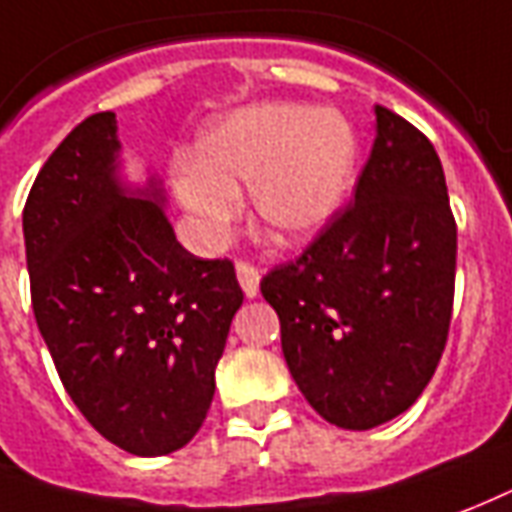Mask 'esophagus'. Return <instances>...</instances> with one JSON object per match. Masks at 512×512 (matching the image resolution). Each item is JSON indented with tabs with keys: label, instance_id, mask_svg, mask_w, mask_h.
<instances>
[{
	"label": "esophagus",
	"instance_id": "1",
	"mask_svg": "<svg viewBox=\"0 0 512 512\" xmlns=\"http://www.w3.org/2000/svg\"><path fill=\"white\" fill-rule=\"evenodd\" d=\"M237 278H240L242 292L248 294V297H256V294H259L261 272L259 267H253L251 261H237Z\"/></svg>",
	"mask_w": 512,
	"mask_h": 512
}]
</instances>
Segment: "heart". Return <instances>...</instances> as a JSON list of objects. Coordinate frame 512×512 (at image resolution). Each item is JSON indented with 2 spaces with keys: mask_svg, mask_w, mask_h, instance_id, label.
<instances>
[{
  "mask_svg": "<svg viewBox=\"0 0 512 512\" xmlns=\"http://www.w3.org/2000/svg\"><path fill=\"white\" fill-rule=\"evenodd\" d=\"M357 138L349 122L308 106H253L210 125L174 174V190L199 229L220 240L253 188V210L278 240L324 229L352 185Z\"/></svg>",
  "mask_w": 512,
  "mask_h": 512,
  "instance_id": "b5f03b06",
  "label": "heart"
}]
</instances>
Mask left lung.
Listing matches in <instances>:
<instances>
[{
    "mask_svg": "<svg viewBox=\"0 0 512 512\" xmlns=\"http://www.w3.org/2000/svg\"><path fill=\"white\" fill-rule=\"evenodd\" d=\"M458 231L425 133L376 106L354 201L261 294L281 319L286 365L327 423L368 431L420 398L445 352Z\"/></svg>",
    "mask_w": 512,
    "mask_h": 512,
    "instance_id": "8db88e82",
    "label": "left lung"
}]
</instances>
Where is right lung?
Wrapping results in <instances>:
<instances>
[{"instance_id": "obj_1", "label": "right lung", "mask_w": 512, "mask_h": 512, "mask_svg": "<svg viewBox=\"0 0 512 512\" xmlns=\"http://www.w3.org/2000/svg\"><path fill=\"white\" fill-rule=\"evenodd\" d=\"M117 117L92 114L24 204L29 292L57 374L89 425L133 455L185 447L210 412L242 289L229 259L174 237L158 182L117 179Z\"/></svg>"}]
</instances>
